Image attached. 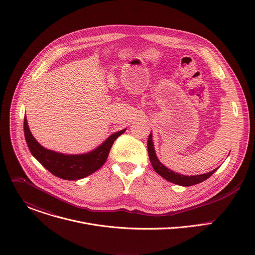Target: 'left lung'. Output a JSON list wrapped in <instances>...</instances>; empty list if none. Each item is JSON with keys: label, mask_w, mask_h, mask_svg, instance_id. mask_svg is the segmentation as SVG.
<instances>
[{"label": "left lung", "mask_w": 255, "mask_h": 255, "mask_svg": "<svg viewBox=\"0 0 255 255\" xmlns=\"http://www.w3.org/2000/svg\"><path fill=\"white\" fill-rule=\"evenodd\" d=\"M147 149H148L149 159H150V162H151L154 170L160 176H162L164 179L170 181V183H172V184L178 185V186L190 187V186L200 184V183H202V181L209 178L218 169V167H217V168L213 169L210 172L203 173V174H198V175H184V174L174 172L173 170L164 166L159 161V159L157 158L156 153H155V149H154V145H153V142H152V133H150V135L148 137V140H147Z\"/></svg>", "instance_id": "left-lung-1"}]
</instances>
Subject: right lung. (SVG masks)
<instances>
[{
	"mask_svg": "<svg viewBox=\"0 0 255 255\" xmlns=\"http://www.w3.org/2000/svg\"><path fill=\"white\" fill-rule=\"evenodd\" d=\"M126 128L109 136L94 150L83 154H64L46 149L36 140L24 117V134L31 154L53 175L66 180H78L97 171L106 162L114 141Z\"/></svg>",
	"mask_w": 255,
	"mask_h": 255,
	"instance_id": "right-lung-1",
	"label": "right lung"
}]
</instances>
